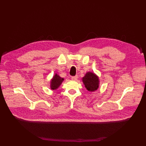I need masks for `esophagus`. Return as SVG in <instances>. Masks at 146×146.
<instances>
[{"label": "esophagus", "mask_w": 146, "mask_h": 146, "mask_svg": "<svg viewBox=\"0 0 146 146\" xmlns=\"http://www.w3.org/2000/svg\"><path fill=\"white\" fill-rule=\"evenodd\" d=\"M77 79H78V76H74L71 77V80H76Z\"/></svg>", "instance_id": "34e87169"}]
</instances>
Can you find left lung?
<instances>
[{
	"label": "left lung",
	"mask_w": 146,
	"mask_h": 146,
	"mask_svg": "<svg viewBox=\"0 0 146 146\" xmlns=\"http://www.w3.org/2000/svg\"><path fill=\"white\" fill-rule=\"evenodd\" d=\"M86 88L88 91L94 92L97 90L99 86V80L95 73L88 72L82 78Z\"/></svg>",
	"instance_id": "obj_1"
}]
</instances>
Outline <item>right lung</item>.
I'll return each mask as SVG.
<instances>
[{"label": "right lung", "mask_w": 146, "mask_h": 146, "mask_svg": "<svg viewBox=\"0 0 146 146\" xmlns=\"http://www.w3.org/2000/svg\"><path fill=\"white\" fill-rule=\"evenodd\" d=\"M63 80V78H61L57 74H55V75L53 76V78H52L51 81V89L53 90H56L60 86Z\"/></svg>", "instance_id": "right-lung-1"}]
</instances>
